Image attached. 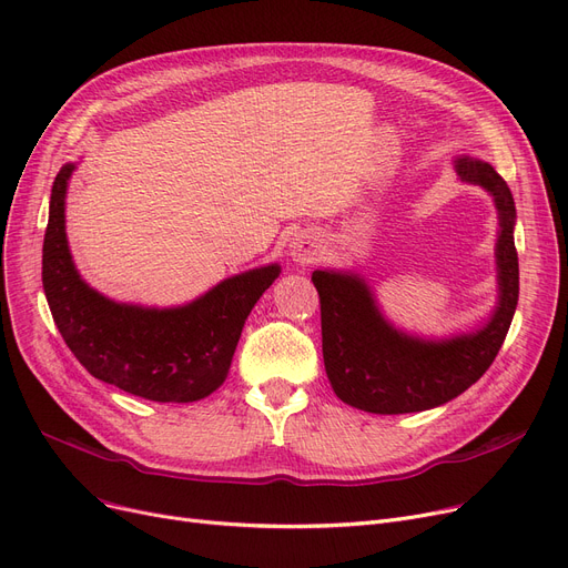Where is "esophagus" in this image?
<instances>
[{
    "mask_svg": "<svg viewBox=\"0 0 568 568\" xmlns=\"http://www.w3.org/2000/svg\"><path fill=\"white\" fill-rule=\"evenodd\" d=\"M317 239L311 234H294L292 244H290V253L294 257V262H302V264H311L317 257Z\"/></svg>",
    "mask_w": 568,
    "mask_h": 568,
    "instance_id": "1",
    "label": "esophagus"
}]
</instances>
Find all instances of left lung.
<instances>
[{"instance_id":"obj_1","label":"left lung","mask_w":568,"mask_h":568,"mask_svg":"<svg viewBox=\"0 0 568 568\" xmlns=\"http://www.w3.org/2000/svg\"><path fill=\"white\" fill-rule=\"evenodd\" d=\"M460 182L486 189L497 209L495 244L497 306L481 329L452 338L409 336L386 320L364 276L317 268L322 354L334 394L364 412L407 414L454 400L479 379L509 334L518 306V253L514 242L516 204L511 189L493 165L460 156Z\"/></svg>"}]
</instances>
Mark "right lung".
Returning <instances> with one entry per match:
<instances>
[{"label": "right lung", "instance_id": "right-lung-1", "mask_svg": "<svg viewBox=\"0 0 568 568\" xmlns=\"http://www.w3.org/2000/svg\"><path fill=\"white\" fill-rule=\"evenodd\" d=\"M75 165L57 172L43 239V290L59 334L97 379L154 403H193L225 382L244 322L278 264L230 276L191 304H119L78 274L67 239V189Z\"/></svg>", "mask_w": 568, "mask_h": 568}]
</instances>
